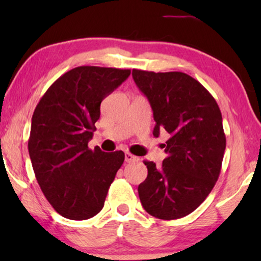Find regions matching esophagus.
<instances>
[{
  "label": "esophagus",
  "instance_id": "34e87169",
  "mask_svg": "<svg viewBox=\"0 0 261 261\" xmlns=\"http://www.w3.org/2000/svg\"><path fill=\"white\" fill-rule=\"evenodd\" d=\"M124 159H126L127 163H132V162H137L138 160V156H135L129 152H126V154H124Z\"/></svg>",
  "mask_w": 261,
  "mask_h": 261
}]
</instances>
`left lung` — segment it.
Wrapping results in <instances>:
<instances>
[{"label": "left lung", "mask_w": 261, "mask_h": 261, "mask_svg": "<svg viewBox=\"0 0 261 261\" xmlns=\"http://www.w3.org/2000/svg\"><path fill=\"white\" fill-rule=\"evenodd\" d=\"M132 74L153 110V135L170 134L163 165L144 162L148 173L138 188L140 202L160 220L180 219L199 206L219 179L226 149L221 110L187 73L134 69Z\"/></svg>", "instance_id": "8db88e82"}]
</instances>
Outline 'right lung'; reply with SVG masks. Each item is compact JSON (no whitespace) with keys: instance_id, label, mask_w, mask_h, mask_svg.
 Returning a JSON list of instances; mask_svg holds the SVG:
<instances>
[{"instance_id":"add662e5","label":"right lung","mask_w":261,"mask_h":261,"mask_svg":"<svg viewBox=\"0 0 261 261\" xmlns=\"http://www.w3.org/2000/svg\"><path fill=\"white\" fill-rule=\"evenodd\" d=\"M130 70L78 66L47 89L32 116L28 140L32 166L42 194L70 220L101 212L110 184L123 164L122 151H94L88 142L101 115V102L123 83Z\"/></svg>"}]
</instances>
